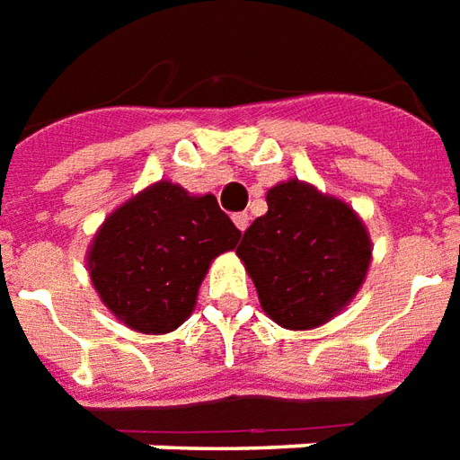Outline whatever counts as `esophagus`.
Wrapping results in <instances>:
<instances>
[{
  "mask_svg": "<svg viewBox=\"0 0 460 460\" xmlns=\"http://www.w3.org/2000/svg\"><path fill=\"white\" fill-rule=\"evenodd\" d=\"M234 224L239 226V231L249 229V214L246 211H239V214H234Z\"/></svg>",
  "mask_w": 460,
  "mask_h": 460,
  "instance_id": "34e87169",
  "label": "esophagus"
}]
</instances>
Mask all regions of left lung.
<instances>
[{
	"label": "left lung",
	"instance_id": "obj_1",
	"mask_svg": "<svg viewBox=\"0 0 460 460\" xmlns=\"http://www.w3.org/2000/svg\"><path fill=\"white\" fill-rule=\"evenodd\" d=\"M269 211L243 231L236 253L261 308L290 330L318 328L347 305L369 269V236L347 204L298 180L266 194Z\"/></svg>",
	"mask_w": 460,
	"mask_h": 460
}]
</instances>
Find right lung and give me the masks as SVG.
Segmentation results:
<instances>
[{"label": "right lung", "mask_w": 460, "mask_h": 460, "mask_svg": "<svg viewBox=\"0 0 460 460\" xmlns=\"http://www.w3.org/2000/svg\"><path fill=\"white\" fill-rule=\"evenodd\" d=\"M239 239L211 194L160 181L105 219L88 253L91 280L125 325L170 332L190 318L211 259Z\"/></svg>", "instance_id": "obj_1"}]
</instances>
